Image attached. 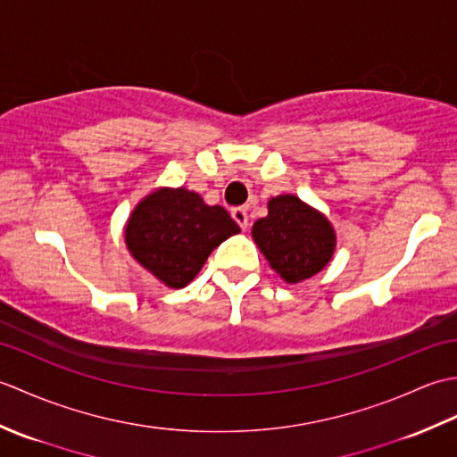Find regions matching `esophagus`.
I'll return each mask as SVG.
<instances>
[{"label": "esophagus", "instance_id": "34e87169", "mask_svg": "<svg viewBox=\"0 0 457 457\" xmlns=\"http://www.w3.org/2000/svg\"><path fill=\"white\" fill-rule=\"evenodd\" d=\"M231 218H234L236 221H237V226L241 228V229H247V226H249V216H247V210L245 208H241V206H237V208H234L231 210Z\"/></svg>", "mask_w": 457, "mask_h": 457}]
</instances>
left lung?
<instances>
[{"label": "left lung", "mask_w": 457, "mask_h": 457, "mask_svg": "<svg viewBox=\"0 0 457 457\" xmlns=\"http://www.w3.org/2000/svg\"><path fill=\"white\" fill-rule=\"evenodd\" d=\"M251 234L287 283H300L322 270L336 245L329 221L290 194L269 202V216L257 220Z\"/></svg>", "instance_id": "left-lung-1"}]
</instances>
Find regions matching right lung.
<instances>
[{
  "label": "right lung",
  "mask_w": 457,
  "mask_h": 457,
  "mask_svg": "<svg viewBox=\"0 0 457 457\" xmlns=\"http://www.w3.org/2000/svg\"><path fill=\"white\" fill-rule=\"evenodd\" d=\"M221 206L196 192L162 188L133 210L125 228L131 255L170 288L187 287L221 241L239 234Z\"/></svg>",
  "instance_id": "right-lung-1"
}]
</instances>
